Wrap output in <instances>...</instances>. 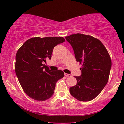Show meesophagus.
I'll return each instance as SVG.
<instances>
[{
  "label": "esophagus",
  "instance_id": "esophagus-1",
  "mask_svg": "<svg viewBox=\"0 0 124 124\" xmlns=\"http://www.w3.org/2000/svg\"><path fill=\"white\" fill-rule=\"evenodd\" d=\"M64 75L67 77H70L71 75L70 74H67V73H64Z\"/></svg>",
  "mask_w": 124,
  "mask_h": 124
}]
</instances>
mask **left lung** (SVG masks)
<instances>
[{"mask_svg":"<svg viewBox=\"0 0 124 124\" xmlns=\"http://www.w3.org/2000/svg\"><path fill=\"white\" fill-rule=\"evenodd\" d=\"M65 38L72 45L77 61L83 64L81 75L74 76L77 84L70 88V92L78 100L89 101L108 82L112 67L110 55L102 42L91 35L78 33Z\"/></svg>","mask_w":124,"mask_h":124,"instance_id":"left-lung-1","label":"left lung"}]
</instances>
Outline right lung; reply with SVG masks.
I'll use <instances>...</instances> for the list:
<instances>
[{
    "label": "right lung",
    "mask_w": 124,
    "mask_h": 124,
    "mask_svg": "<svg viewBox=\"0 0 124 124\" xmlns=\"http://www.w3.org/2000/svg\"><path fill=\"white\" fill-rule=\"evenodd\" d=\"M65 41L63 37H34L18 50L15 72L21 86L29 97L43 101L53 95L58 80L64 77L62 70H51L43 64L51 59L54 47Z\"/></svg>",
    "instance_id": "right-lung-1"
}]
</instances>
